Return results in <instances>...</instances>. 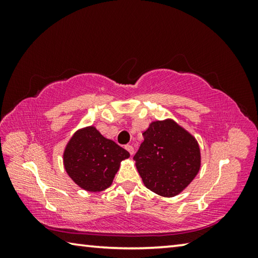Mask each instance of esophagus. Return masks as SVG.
<instances>
[{
  "mask_svg": "<svg viewBox=\"0 0 258 258\" xmlns=\"http://www.w3.org/2000/svg\"><path fill=\"white\" fill-rule=\"evenodd\" d=\"M125 149L130 152L131 156H133V154H134V148H133L132 146H131V145H126V146H125Z\"/></svg>",
  "mask_w": 258,
  "mask_h": 258,
  "instance_id": "34e87169",
  "label": "esophagus"
}]
</instances>
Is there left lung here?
Segmentation results:
<instances>
[{
  "mask_svg": "<svg viewBox=\"0 0 258 258\" xmlns=\"http://www.w3.org/2000/svg\"><path fill=\"white\" fill-rule=\"evenodd\" d=\"M142 135L133 159L145 185L163 197L178 195L199 172L196 139L173 120L154 121Z\"/></svg>",
  "mask_w": 258,
  "mask_h": 258,
  "instance_id": "left-lung-1",
  "label": "left lung"
}]
</instances>
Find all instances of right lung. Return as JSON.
I'll list each match as a JSON object with an SVG mask.
<instances>
[{"label": "right lung", "instance_id": "right-lung-1", "mask_svg": "<svg viewBox=\"0 0 258 258\" xmlns=\"http://www.w3.org/2000/svg\"><path fill=\"white\" fill-rule=\"evenodd\" d=\"M128 157V151L91 126L74 134L64 150L63 163L76 184L99 192L110 186L119 163Z\"/></svg>", "mask_w": 258, "mask_h": 258}]
</instances>
